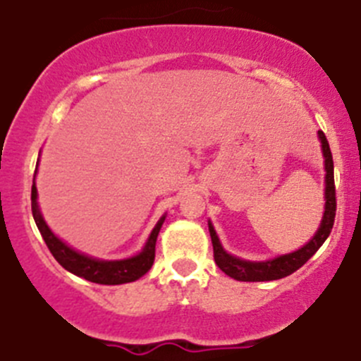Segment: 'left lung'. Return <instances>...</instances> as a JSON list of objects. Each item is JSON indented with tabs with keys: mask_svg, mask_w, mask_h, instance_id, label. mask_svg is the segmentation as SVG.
Wrapping results in <instances>:
<instances>
[{
	"mask_svg": "<svg viewBox=\"0 0 361 361\" xmlns=\"http://www.w3.org/2000/svg\"><path fill=\"white\" fill-rule=\"evenodd\" d=\"M318 138L322 142V152L326 158V210H324L322 223L317 233L313 235L307 245L302 246L300 250L291 253H286L281 257H275L271 261L264 262H253V261H243L239 257H233L230 253H226L221 246L217 233L214 226L209 223V232L212 237L214 246V261L219 266L221 271H225L228 277L235 279V281L243 282H264V281H277V279L288 277L293 271H297L300 266L306 264L311 257H313L317 250L324 245L327 237H329L331 230L334 225V216H336V190H334V171H333V154H331L329 142H327L324 131H318Z\"/></svg>",
	"mask_w": 361,
	"mask_h": 361,
	"instance_id": "obj_1",
	"label": "left lung"
}]
</instances>
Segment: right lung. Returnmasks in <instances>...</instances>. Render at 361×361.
Instances as JSON below:
<instances>
[{
	"label": "right lung",
	"instance_id": "right-lung-1",
	"mask_svg": "<svg viewBox=\"0 0 361 361\" xmlns=\"http://www.w3.org/2000/svg\"><path fill=\"white\" fill-rule=\"evenodd\" d=\"M32 214H34L35 225H37L39 232L43 235L44 243H47L48 250L55 257V261L59 262L64 269L71 271L77 277H82L86 281L97 282V284H126V282H133L136 279H140L151 269L152 262H154V252H157V237L160 233L161 225H164L165 216L157 223V226L152 228L151 235H149L147 243H145L144 250L138 255L129 259H122V261H100V259L87 257L84 253L75 252L68 245H64L59 237H55L54 232L48 228L44 223L43 216L39 212L37 207V188H35V174H34V185H32Z\"/></svg>",
	"mask_w": 361,
	"mask_h": 361
}]
</instances>
